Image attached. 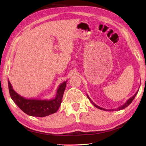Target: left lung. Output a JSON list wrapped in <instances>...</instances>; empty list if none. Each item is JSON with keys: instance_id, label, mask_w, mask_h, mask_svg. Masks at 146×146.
Segmentation results:
<instances>
[{"instance_id": "obj_1", "label": "left lung", "mask_w": 146, "mask_h": 146, "mask_svg": "<svg viewBox=\"0 0 146 146\" xmlns=\"http://www.w3.org/2000/svg\"><path fill=\"white\" fill-rule=\"evenodd\" d=\"M138 91H139V89L137 90V91H136V93L131 97V98H130V99H128L127 100V102H126L124 104H123L122 105H121V106H120V107H119L118 108H114V109H105V108H102V107H99V106H98V105H97L96 104H94L93 102L92 101V100L90 98V97H89V96H88V94H87V97H88V98L89 99V100L91 101V102L94 105V106L95 107H96V108H99V109H100V110H104V111H117V110H123V109H124L125 108H126L127 107H128V106H129L131 103V102L133 101V100L135 99V98L136 97V94H138Z\"/></svg>"}]
</instances>
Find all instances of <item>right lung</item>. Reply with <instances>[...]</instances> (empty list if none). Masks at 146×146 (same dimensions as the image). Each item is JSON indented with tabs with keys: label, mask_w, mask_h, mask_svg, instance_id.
Masks as SVG:
<instances>
[{
	"label": "right lung",
	"mask_w": 146,
	"mask_h": 146,
	"mask_svg": "<svg viewBox=\"0 0 146 146\" xmlns=\"http://www.w3.org/2000/svg\"><path fill=\"white\" fill-rule=\"evenodd\" d=\"M67 80L61 83L57 89L54 98L49 100L26 99L13 90L11 83L8 80V89L13 102L25 113L35 117H45L56 113L61 103Z\"/></svg>",
	"instance_id": "obj_1"
}]
</instances>
